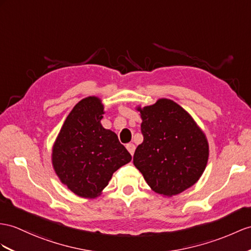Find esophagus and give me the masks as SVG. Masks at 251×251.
I'll return each mask as SVG.
<instances>
[{"instance_id":"obj_1","label":"esophagus","mask_w":251,"mask_h":251,"mask_svg":"<svg viewBox=\"0 0 251 251\" xmlns=\"http://www.w3.org/2000/svg\"><path fill=\"white\" fill-rule=\"evenodd\" d=\"M126 149H127V151L130 152L131 155H133L134 154V151H135V145H134V144H127L126 145Z\"/></svg>"}]
</instances>
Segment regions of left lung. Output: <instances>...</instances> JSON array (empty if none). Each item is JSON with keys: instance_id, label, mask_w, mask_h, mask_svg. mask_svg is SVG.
Here are the masks:
<instances>
[{"instance_id": "obj_1", "label": "left lung", "mask_w": 251, "mask_h": 251, "mask_svg": "<svg viewBox=\"0 0 251 251\" xmlns=\"http://www.w3.org/2000/svg\"><path fill=\"white\" fill-rule=\"evenodd\" d=\"M137 111L144 142L136 148L133 163L148 185L169 197L194 185L205 169L209 144L192 116L169 99Z\"/></svg>"}]
</instances>
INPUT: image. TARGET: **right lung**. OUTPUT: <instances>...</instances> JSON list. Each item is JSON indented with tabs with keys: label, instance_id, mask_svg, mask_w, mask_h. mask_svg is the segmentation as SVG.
Here are the masks:
<instances>
[{
	"label": "right lung",
	"instance_id": "right-lung-1",
	"mask_svg": "<svg viewBox=\"0 0 251 251\" xmlns=\"http://www.w3.org/2000/svg\"><path fill=\"white\" fill-rule=\"evenodd\" d=\"M103 109L97 97L79 101L66 118L53 146L55 173L79 197L99 196L116 170L132 160L117 135L102 126Z\"/></svg>",
	"mask_w": 251,
	"mask_h": 251
}]
</instances>
